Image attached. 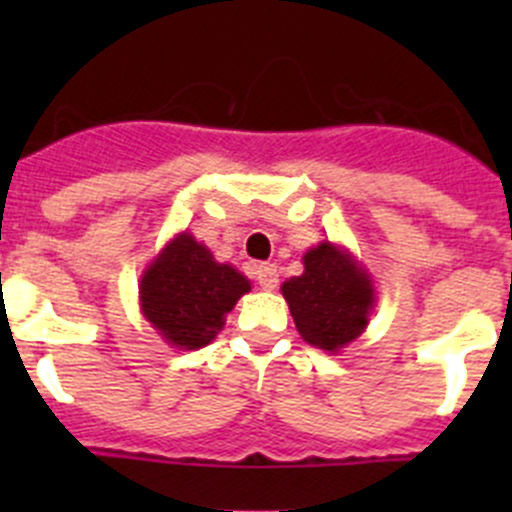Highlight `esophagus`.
I'll return each mask as SVG.
<instances>
[{
    "label": "esophagus",
    "instance_id": "esophagus-1",
    "mask_svg": "<svg viewBox=\"0 0 512 512\" xmlns=\"http://www.w3.org/2000/svg\"><path fill=\"white\" fill-rule=\"evenodd\" d=\"M255 277H257V285H260L262 289H275L277 282H280V275H277V267L275 265H257L255 267Z\"/></svg>",
    "mask_w": 512,
    "mask_h": 512
}]
</instances>
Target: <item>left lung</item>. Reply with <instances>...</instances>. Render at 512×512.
<instances>
[{"mask_svg":"<svg viewBox=\"0 0 512 512\" xmlns=\"http://www.w3.org/2000/svg\"><path fill=\"white\" fill-rule=\"evenodd\" d=\"M302 260V275L282 285L297 332L312 347L339 352L369 324L374 282L344 247L329 240L304 252Z\"/></svg>","mask_w":512,"mask_h":512,"instance_id":"1","label":"left lung"}]
</instances>
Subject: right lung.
I'll use <instances>...</instances> for the list:
<instances>
[{
  "label": "right lung",
  "mask_w": 512,
  "mask_h": 512,
  "mask_svg": "<svg viewBox=\"0 0 512 512\" xmlns=\"http://www.w3.org/2000/svg\"><path fill=\"white\" fill-rule=\"evenodd\" d=\"M138 289L143 317L170 347L200 349L218 337L225 314L250 292V280L180 232L148 265Z\"/></svg>",
  "instance_id": "right-lung-1"
}]
</instances>
